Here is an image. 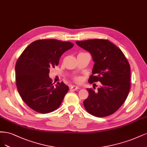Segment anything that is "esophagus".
Returning <instances> with one entry per match:
<instances>
[{
  "label": "esophagus",
  "instance_id": "obj_1",
  "mask_svg": "<svg viewBox=\"0 0 147 147\" xmlns=\"http://www.w3.org/2000/svg\"><path fill=\"white\" fill-rule=\"evenodd\" d=\"M80 88L78 86H71L70 87V90H73V91H75V90H77L78 89H79Z\"/></svg>",
  "mask_w": 147,
  "mask_h": 147
}]
</instances>
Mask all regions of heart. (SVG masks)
<instances>
[{
    "label": "heart",
    "mask_w": 147,
    "mask_h": 147,
    "mask_svg": "<svg viewBox=\"0 0 147 147\" xmlns=\"http://www.w3.org/2000/svg\"><path fill=\"white\" fill-rule=\"evenodd\" d=\"M74 80H75L76 82H80V81H81V78H79V77H74Z\"/></svg>",
    "instance_id": "heart-1"
}]
</instances>
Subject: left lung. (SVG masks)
I'll use <instances>...</instances> for the list:
<instances>
[{
	"instance_id": "1",
	"label": "left lung",
	"mask_w": 147,
	"mask_h": 147,
	"mask_svg": "<svg viewBox=\"0 0 147 147\" xmlns=\"http://www.w3.org/2000/svg\"><path fill=\"white\" fill-rule=\"evenodd\" d=\"M91 54L94 62L89 83L99 81L96 92L87 88L88 97L84 101L90 114L104 117L115 112L125 101L130 90V65L122 51L107 40L76 41Z\"/></svg>"
}]
</instances>
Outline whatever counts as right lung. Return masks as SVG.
Returning <instances> with one entry per match:
<instances>
[{
  "instance_id": "add662e5",
  "label": "right lung",
  "mask_w": 147,
  "mask_h": 147,
  "mask_svg": "<svg viewBox=\"0 0 147 147\" xmlns=\"http://www.w3.org/2000/svg\"><path fill=\"white\" fill-rule=\"evenodd\" d=\"M74 45L54 39L32 42L22 52L15 66L16 87L26 105L35 111L47 113L61 105L69 88L63 82L55 86L49 69L58 65L65 52Z\"/></svg>"
}]
</instances>
